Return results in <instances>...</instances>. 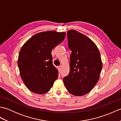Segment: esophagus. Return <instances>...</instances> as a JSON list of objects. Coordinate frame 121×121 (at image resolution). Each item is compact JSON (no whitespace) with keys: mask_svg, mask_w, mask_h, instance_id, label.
I'll return each instance as SVG.
<instances>
[{"mask_svg":"<svg viewBox=\"0 0 121 121\" xmlns=\"http://www.w3.org/2000/svg\"><path fill=\"white\" fill-rule=\"evenodd\" d=\"M61 66H58V70L59 71H60L61 70Z\"/></svg>","mask_w":121,"mask_h":121,"instance_id":"esophagus-1","label":"esophagus"}]
</instances>
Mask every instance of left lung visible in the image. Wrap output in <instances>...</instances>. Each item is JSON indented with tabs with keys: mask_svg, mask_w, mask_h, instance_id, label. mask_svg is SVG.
Wrapping results in <instances>:
<instances>
[{
	"mask_svg": "<svg viewBox=\"0 0 121 121\" xmlns=\"http://www.w3.org/2000/svg\"><path fill=\"white\" fill-rule=\"evenodd\" d=\"M71 50L70 73L63 81L68 91L74 96H83L91 91L99 80L102 68L99 51L96 44L75 30L67 33Z\"/></svg>",
	"mask_w": 121,
	"mask_h": 121,
	"instance_id": "8db88e82",
	"label": "left lung"
}]
</instances>
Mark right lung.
Instances as JSON below:
<instances>
[{"label": "right lung", "mask_w": 121, "mask_h": 121, "mask_svg": "<svg viewBox=\"0 0 121 121\" xmlns=\"http://www.w3.org/2000/svg\"><path fill=\"white\" fill-rule=\"evenodd\" d=\"M65 37V32H40L33 35L22 47L18 66L22 80L30 91L40 95L50 91L58 77V71L52 64L51 50Z\"/></svg>", "instance_id": "right-lung-1"}]
</instances>
